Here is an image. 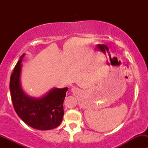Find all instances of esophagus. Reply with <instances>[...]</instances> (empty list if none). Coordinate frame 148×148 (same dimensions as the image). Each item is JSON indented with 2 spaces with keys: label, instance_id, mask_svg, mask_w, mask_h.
<instances>
[{
  "label": "esophagus",
  "instance_id": "1",
  "mask_svg": "<svg viewBox=\"0 0 148 148\" xmlns=\"http://www.w3.org/2000/svg\"><path fill=\"white\" fill-rule=\"evenodd\" d=\"M76 90H77V89H76L75 88H73V89H72V91H73V92H75Z\"/></svg>",
  "mask_w": 148,
  "mask_h": 148
}]
</instances>
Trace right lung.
Instances as JSON below:
<instances>
[{
	"label": "right lung",
	"instance_id": "add662e5",
	"mask_svg": "<svg viewBox=\"0 0 148 148\" xmlns=\"http://www.w3.org/2000/svg\"><path fill=\"white\" fill-rule=\"evenodd\" d=\"M10 76V91L13 107L25 123L34 129L48 130L56 128L64 116L63 102L68 88H54L43 97L35 99L24 94L20 84L22 58Z\"/></svg>",
	"mask_w": 148,
	"mask_h": 148
}]
</instances>
